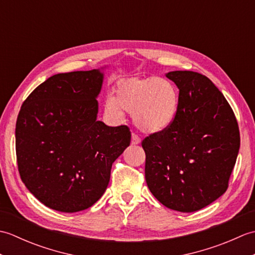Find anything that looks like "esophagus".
I'll use <instances>...</instances> for the list:
<instances>
[{
	"mask_svg": "<svg viewBox=\"0 0 255 255\" xmlns=\"http://www.w3.org/2000/svg\"><path fill=\"white\" fill-rule=\"evenodd\" d=\"M140 142H141V140H140V138L137 136V134L132 133V136H131V144H140Z\"/></svg>",
	"mask_w": 255,
	"mask_h": 255,
	"instance_id": "esophagus-1",
	"label": "esophagus"
}]
</instances>
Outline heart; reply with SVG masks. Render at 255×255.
Instances as JSON below:
<instances>
[{
    "label": "heart",
    "mask_w": 255,
    "mask_h": 255,
    "mask_svg": "<svg viewBox=\"0 0 255 255\" xmlns=\"http://www.w3.org/2000/svg\"><path fill=\"white\" fill-rule=\"evenodd\" d=\"M181 110V96L176 85L167 79H126L116 86L114 96L104 103L108 121L118 124L124 112L132 114L133 123L142 132L161 134L174 126Z\"/></svg>",
    "instance_id": "b5f03b06"
}]
</instances>
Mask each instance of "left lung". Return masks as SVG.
<instances>
[{"instance_id":"left-lung-1","label":"left lung","mask_w":255,"mask_h":255,"mask_svg":"<svg viewBox=\"0 0 255 255\" xmlns=\"http://www.w3.org/2000/svg\"><path fill=\"white\" fill-rule=\"evenodd\" d=\"M181 110L170 130L142 141L145 182L165 207L193 213L219 198L240 149V132L228 102L205 75L171 71Z\"/></svg>"}]
</instances>
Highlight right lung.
Segmentation results:
<instances>
[{
	"mask_svg": "<svg viewBox=\"0 0 255 255\" xmlns=\"http://www.w3.org/2000/svg\"><path fill=\"white\" fill-rule=\"evenodd\" d=\"M104 69L59 73L23 103L16 122L21 181L47 207L88 209L105 193L112 164L130 144L127 126L97 121Z\"/></svg>",
	"mask_w": 255,
	"mask_h": 255,
	"instance_id": "add662e5",
	"label": "right lung"
}]
</instances>
